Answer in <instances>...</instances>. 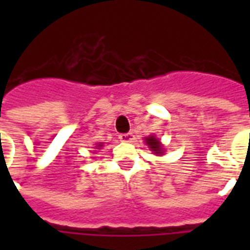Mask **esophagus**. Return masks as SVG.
<instances>
[{
	"mask_svg": "<svg viewBox=\"0 0 250 250\" xmlns=\"http://www.w3.org/2000/svg\"><path fill=\"white\" fill-rule=\"evenodd\" d=\"M119 140L123 141V143H131L133 140V133L127 132V133H121L119 135Z\"/></svg>",
	"mask_w": 250,
	"mask_h": 250,
	"instance_id": "1",
	"label": "esophagus"
}]
</instances>
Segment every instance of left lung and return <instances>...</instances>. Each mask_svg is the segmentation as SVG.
Returning <instances> with one entry per match:
<instances>
[{
  "label": "left lung",
  "mask_w": 250,
  "mask_h": 250,
  "mask_svg": "<svg viewBox=\"0 0 250 250\" xmlns=\"http://www.w3.org/2000/svg\"><path fill=\"white\" fill-rule=\"evenodd\" d=\"M145 144L148 145L149 148H150V150H152L154 154H157V156H162L164 154V146H162V144H161V141L157 139L156 136H148L145 137Z\"/></svg>",
  "instance_id": "8db88e82"
}]
</instances>
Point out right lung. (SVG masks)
Returning a JSON list of instances; mask_svg holds the SVG:
<instances>
[{
  "label": "right lung",
  "mask_w": 250,
  "mask_h": 250,
  "mask_svg": "<svg viewBox=\"0 0 250 250\" xmlns=\"http://www.w3.org/2000/svg\"><path fill=\"white\" fill-rule=\"evenodd\" d=\"M97 146H100V148H101V146H102V143H100V144H98ZM100 148H97V149H100Z\"/></svg>",
  "instance_id": "obj_1"
}]
</instances>
